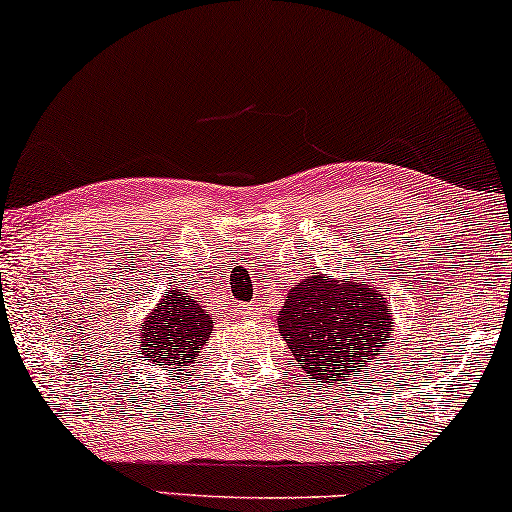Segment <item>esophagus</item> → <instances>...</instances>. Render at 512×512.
<instances>
[{
	"mask_svg": "<svg viewBox=\"0 0 512 512\" xmlns=\"http://www.w3.org/2000/svg\"><path fill=\"white\" fill-rule=\"evenodd\" d=\"M240 310H242V313H244V315H251V313H254V310H256V308H249V305H242V308H240Z\"/></svg>",
	"mask_w": 512,
	"mask_h": 512,
	"instance_id": "esophagus-1",
	"label": "esophagus"
}]
</instances>
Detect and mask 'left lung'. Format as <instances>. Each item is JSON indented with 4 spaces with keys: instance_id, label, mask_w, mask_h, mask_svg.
<instances>
[{
    "instance_id": "8db88e82",
    "label": "left lung",
    "mask_w": 512,
    "mask_h": 512,
    "mask_svg": "<svg viewBox=\"0 0 512 512\" xmlns=\"http://www.w3.org/2000/svg\"><path fill=\"white\" fill-rule=\"evenodd\" d=\"M277 327L298 369L315 378L317 386H334L386 350L393 310L378 287L313 272L289 289Z\"/></svg>"
}]
</instances>
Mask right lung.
<instances>
[{
  "label": "right lung",
  "instance_id": "add662e5",
  "mask_svg": "<svg viewBox=\"0 0 512 512\" xmlns=\"http://www.w3.org/2000/svg\"><path fill=\"white\" fill-rule=\"evenodd\" d=\"M214 331V317L178 287L167 291L157 308L145 317L138 329V345L143 357L157 367L181 371L195 364L197 353Z\"/></svg>",
  "mask_w": 512,
  "mask_h": 512
}]
</instances>
